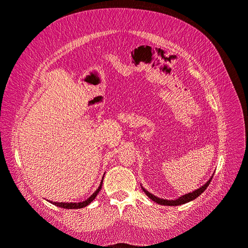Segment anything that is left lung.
Returning <instances> with one entry per match:
<instances>
[{
  "label": "left lung",
  "mask_w": 248,
  "mask_h": 248,
  "mask_svg": "<svg viewBox=\"0 0 248 248\" xmlns=\"http://www.w3.org/2000/svg\"><path fill=\"white\" fill-rule=\"evenodd\" d=\"M213 176L209 178V180L205 183L203 186H201L200 188H197L195 190H193L192 193H188V194H185V195H182L180 197H177L176 200H164V199H159V197L153 195V194L148 192L147 189H145L142 186V189L144 190V193L146 194V195L150 197L152 201H154L155 203H157L159 205H165V206H177V205H182V204H185V203H188V202L195 200L199 197L202 193L204 192L205 189L207 188V186L209 185V183H211Z\"/></svg>",
  "instance_id": "obj_1"
}]
</instances>
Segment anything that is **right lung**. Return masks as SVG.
Segmentation results:
<instances>
[{
  "label": "right lung",
  "mask_w": 248,
  "mask_h": 248,
  "mask_svg": "<svg viewBox=\"0 0 248 248\" xmlns=\"http://www.w3.org/2000/svg\"><path fill=\"white\" fill-rule=\"evenodd\" d=\"M105 175V174H104ZM103 178H104V176H103ZM103 178L101 181V184L100 186H98V188L95 190V192L91 195L89 199H87L86 201H83V202H79V203H63V202H52L49 201V203L55 205V206H59V207H63V208H67V209H78V208H83V207H86L87 205H89L90 203H92V202L94 201L95 197H96V195L98 193H100V190L102 188V184H103Z\"/></svg>",
  "instance_id": "right-lung-1"
}]
</instances>
